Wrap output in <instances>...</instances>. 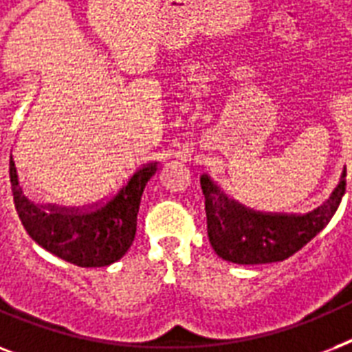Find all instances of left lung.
<instances>
[{"mask_svg":"<svg viewBox=\"0 0 352 352\" xmlns=\"http://www.w3.org/2000/svg\"><path fill=\"white\" fill-rule=\"evenodd\" d=\"M345 177L331 197L309 214H263L230 201L208 175L201 177L210 243L217 256L237 265L283 261L316 237L336 214L345 193Z\"/></svg>","mask_w":352,"mask_h":352,"instance_id":"left-lung-1","label":"left lung"}]
</instances>
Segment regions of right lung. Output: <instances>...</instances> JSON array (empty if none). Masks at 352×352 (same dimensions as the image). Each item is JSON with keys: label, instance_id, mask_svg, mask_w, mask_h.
I'll return each mask as SVG.
<instances>
[{"label": "right lung", "instance_id": "1", "mask_svg": "<svg viewBox=\"0 0 352 352\" xmlns=\"http://www.w3.org/2000/svg\"><path fill=\"white\" fill-rule=\"evenodd\" d=\"M157 164L138 168L117 193L87 208L36 206L25 197L10 157L14 206L27 234L54 256L76 267H107L118 261L133 245L140 197Z\"/></svg>", "mask_w": 352, "mask_h": 352}]
</instances>
